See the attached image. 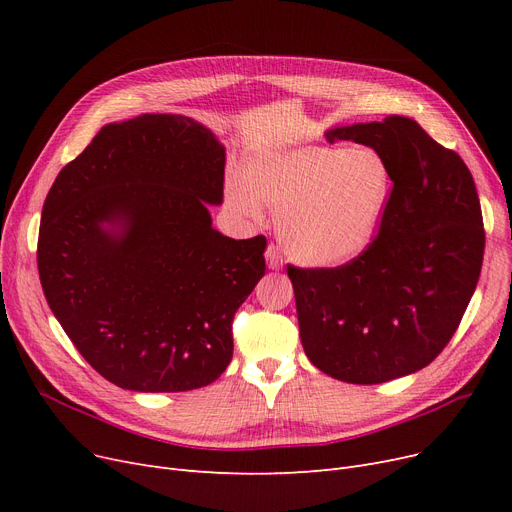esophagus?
Here are the masks:
<instances>
[{
	"mask_svg": "<svg viewBox=\"0 0 512 512\" xmlns=\"http://www.w3.org/2000/svg\"><path fill=\"white\" fill-rule=\"evenodd\" d=\"M265 261H267V267H270V270H282V267H284V257H282V253L276 245H270L265 249Z\"/></svg>",
	"mask_w": 512,
	"mask_h": 512,
	"instance_id": "esophagus-1",
	"label": "esophagus"
}]
</instances>
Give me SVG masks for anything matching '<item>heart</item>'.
<instances>
[{
    "mask_svg": "<svg viewBox=\"0 0 512 512\" xmlns=\"http://www.w3.org/2000/svg\"><path fill=\"white\" fill-rule=\"evenodd\" d=\"M392 197V168L371 147L301 145L265 149L245 176L226 180L228 203L259 220L278 209L286 251L305 265L334 267L357 259L378 234Z\"/></svg>",
    "mask_w": 512,
    "mask_h": 512,
    "instance_id": "1",
    "label": "heart"
}]
</instances>
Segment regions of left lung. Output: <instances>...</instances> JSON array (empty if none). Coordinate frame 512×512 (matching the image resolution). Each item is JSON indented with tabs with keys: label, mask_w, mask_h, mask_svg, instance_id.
<instances>
[{
	"label": "left lung",
	"mask_w": 512,
	"mask_h": 512,
	"mask_svg": "<svg viewBox=\"0 0 512 512\" xmlns=\"http://www.w3.org/2000/svg\"><path fill=\"white\" fill-rule=\"evenodd\" d=\"M330 143L378 149L392 197L363 255L338 267L288 265L309 361L348 384H382L432 363L473 297L486 232L465 161L411 118L338 126Z\"/></svg>",
	"instance_id": "8db88e82"
}]
</instances>
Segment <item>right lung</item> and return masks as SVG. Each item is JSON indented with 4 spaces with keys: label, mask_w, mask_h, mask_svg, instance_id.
Wrapping results in <instances>:
<instances>
[{
    "label": "right lung",
    "mask_w": 512,
    "mask_h": 512,
    "mask_svg": "<svg viewBox=\"0 0 512 512\" xmlns=\"http://www.w3.org/2000/svg\"><path fill=\"white\" fill-rule=\"evenodd\" d=\"M224 145L193 118L103 126L49 188L37 245L49 309L107 382L186 392L232 361V319L265 274V236L211 226Z\"/></svg>",
    "instance_id": "add662e5"
}]
</instances>
